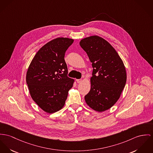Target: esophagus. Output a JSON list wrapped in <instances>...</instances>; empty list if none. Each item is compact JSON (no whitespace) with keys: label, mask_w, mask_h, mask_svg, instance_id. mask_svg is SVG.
I'll list each match as a JSON object with an SVG mask.
<instances>
[{"label":"esophagus","mask_w":153,"mask_h":153,"mask_svg":"<svg viewBox=\"0 0 153 153\" xmlns=\"http://www.w3.org/2000/svg\"><path fill=\"white\" fill-rule=\"evenodd\" d=\"M76 82H77V83H80V82H82V79H77Z\"/></svg>","instance_id":"esophagus-1"}]
</instances>
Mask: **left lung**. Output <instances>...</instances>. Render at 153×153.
Masks as SVG:
<instances>
[{"label": "left lung", "instance_id": "left-lung-1", "mask_svg": "<svg viewBox=\"0 0 153 153\" xmlns=\"http://www.w3.org/2000/svg\"><path fill=\"white\" fill-rule=\"evenodd\" d=\"M80 45L93 68L91 89L85 101L95 111H104L117 102L125 86V67L115 49L101 37L94 35L84 38Z\"/></svg>", "mask_w": 153, "mask_h": 153}]
</instances>
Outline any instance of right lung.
I'll list each match as a JSON object with an SVG mask.
<instances>
[{"mask_svg": "<svg viewBox=\"0 0 153 153\" xmlns=\"http://www.w3.org/2000/svg\"><path fill=\"white\" fill-rule=\"evenodd\" d=\"M73 39L58 38L48 42L36 53L26 75L33 100L42 110L51 114L65 104L74 80L68 76L65 55Z\"/></svg>", "mask_w": 153, "mask_h": 153, "instance_id": "right-lung-1", "label": "right lung"}]
</instances>
